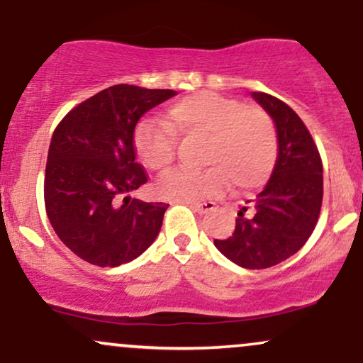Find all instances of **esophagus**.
Segmentation results:
<instances>
[{
  "label": "esophagus",
  "instance_id": "1",
  "mask_svg": "<svg viewBox=\"0 0 363 363\" xmlns=\"http://www.w3.org/2000/svg\"><path fill=\"white\" fill-rule=\"evenodd\" d=\"M191 208H193L194 211H198V213H208V211L215 210L216 205L213 201H203V203H187Z\"/></svg>",
  "mask_w": 363,
  "mask_h": 363
}]
</instances>
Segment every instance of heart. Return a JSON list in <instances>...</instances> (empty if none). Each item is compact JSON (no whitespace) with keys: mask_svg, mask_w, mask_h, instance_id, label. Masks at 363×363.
<instances>
[{"mask_svg":"<svg viewBox=\"0 0 363 363\" xmlns=\"http://www.w3.org/2000/svg\"><path fill=\"white\" fill-rule=\"evenodd\" d=\"M165 123L143 121L133 143L145 165L165 172L176 158V135L205 136L201 170L177 169L158 182L162 198L198 201L223 193L232 181L237 189H254L268 181L278 157V133L272 116L256 106L215 91L187 95L167 109Z\"/></svg>","mask_w":363,"mask_h":363,"instance_id":"b5f03b06","label":"heart"}]
</instances>
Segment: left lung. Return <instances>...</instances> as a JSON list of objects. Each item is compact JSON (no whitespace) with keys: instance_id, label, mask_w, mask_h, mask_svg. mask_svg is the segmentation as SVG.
I'll return each mask as SVG.
<instances>
[{"instance_id":"obj_1","label":"left lung","mask_w":363,"mask_h":363,"mask_svg":"<svg viewBox=\"0 0 363 363\" xmlns=\"http://www.w3.org/2000/svg\"><path fill=\"white\" fill-rule=\"evenodd\" d=\"M252 97L277 126V164L264 189L237 213L232 235L213 242L235 264L264 269L294 256L314 232L323 205V162L291 107L262 91Z\"/></svg>"}]
</instances>
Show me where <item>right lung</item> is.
<instances>
[{"mask_svg":"<svg viewBox=\"0 0 363 363\" xmlns=\"http://www.w3.org/2000/svg\"><path fill=\"white\" fill-rule=\"evenodd\" d=\"M174 95L121 83L78 104L54 129L45 211L62 244L83 261L116 268L157 239L169 205L129 196L148 181L133 136L141 116Z\"/></svg>","mask_w":363,"mask_h":363,"instance_id":"add662e5","label":"right lung"}]
</instances>
